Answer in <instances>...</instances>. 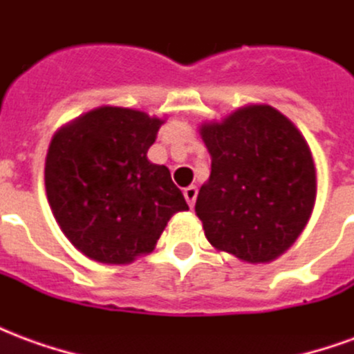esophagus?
<instances>
[{
  "mask_svg": "<svg viewBox=\"0 0 354 354\" xmlns=\"http://www.w3.org/2000/svg\"><path fill=\"white\" fill-rule=\"evenodd\" d=\"M197 187L195 185H189V187H185L184 189V197L185 201H187V205L193 208V205H195V201H197Z\"/></svg>",
  "mask_w": 354,
  "mask_h": 354,
  "instance_id": "esophagus-1",
  "label": "esophagus"
}]
</instances>
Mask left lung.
Segmentation results:
<instances>
[{
	"mask_svg": "<svg viewBox=\"0 0 354 354\" xmlns=\"http://www.w3.org/2000/svg\"><path fill=\"white\" fill-rule=\"evenodd\" d=\"M212 157L195 212L208 243L248 263H267L296 243L311 218L317 170L304 134L267 104L203 123Z\"/></svg>",
	"mask_w": 354,
	"mask_h": 354,
	"instance_id": "left-lung-1",
	"label": "left lung"
}]
</instances>
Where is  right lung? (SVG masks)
<instances>
[{
    "mask_svg": "<svg viewBox=\"0 0 354 354\" xmlns=\"http://www.w3.org/2000/svg\"><path fill=\"white\" fill-rule=\"evenodd\" d=\"M159 117L102 106L50 140L45 189L55 220L80 252L102 263L149 254L172 216L187 210L170 170L147 159Z\"/></svg>",
    "mask_w": 354,
    "mask_h": 354,
    "instance_id": "add662e5",
    "label": "right lung"
}]
</instances>
